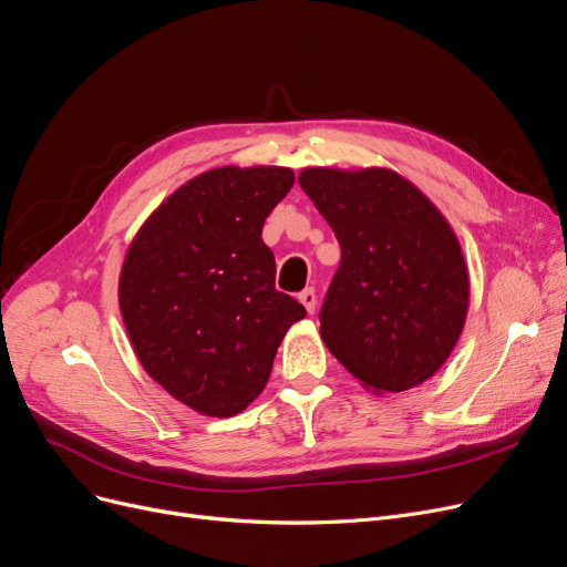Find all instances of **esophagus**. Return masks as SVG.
Returning a JSON list of instances; mask_svg holds the SVG:
<instances>
[{"label": "esophagus", "instance_id": "34e87169", "mask_svg": "<svg viewBox=\"0 0 567 567\" xmlns=\"http://www.w3.org/2000/svg\"><path fill=\"white\" fill-rule=\"evenodd\" d=\"M299 301L303 303V308L312 315L315 312V308H317V293H315V289H303L301 293H299Z\"/></svg>", "mask_w": 567, "mask_h": 567}]
</instances>
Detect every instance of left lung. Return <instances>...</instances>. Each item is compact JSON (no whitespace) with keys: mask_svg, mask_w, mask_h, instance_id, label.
<instances>
[{"mask_svg":"<svg viewBox=\"0 0 567 567\" xmlns=\"http://www.w3.org/2000/svg\"><path fill=\"white\" fill-rule=\"evenodd\" d=\"M299 185L340 243L319 333L375 393L426 382L463 331L467 268L442 213L389 168H303Z\"/></svg>","mask_w":567,"mask_h":567,"instance_id":"1","label":"left lung"}]
</instances>
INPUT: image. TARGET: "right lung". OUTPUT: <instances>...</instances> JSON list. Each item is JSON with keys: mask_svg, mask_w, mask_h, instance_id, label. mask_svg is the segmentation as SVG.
<instances>
[{"mask_svg": "<svg viewBox=\"0 0 567 567\" xmlns=\"http://www.w3.org/2000/svg\"><path fill=\"white\" fill-rule=\"evenodd\" d=\"M293 185L285 166H223L145 219L120 274V312L157 384L208 416L248 408L306 308L276 289L261 229Z\"/></svg>", "mask_w": 567, "mask_h": 567, "instance_id": "right-lung-1", "label": "right lung"}]
</instances>
